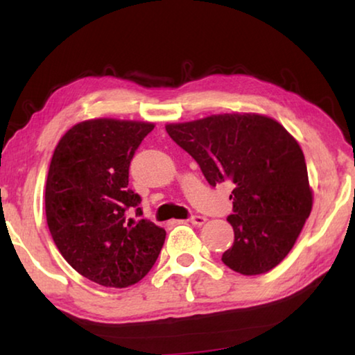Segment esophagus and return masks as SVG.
<instances>
[{
  "instance_id": "34e87169",
  "label": "esophagus",
  "mask_w": 355,
  "mask_h": 355,
  "mask_svg": "<svg viewBox=\"0 0 355 355\" xmlns=\"http://www.w3.org/2000/svg\"><path fill=\"white\" fill-rule=\"evenodd\" d=\"M189 222H191L192 225L200 227V225L205 224L207 218H205V216H200V214H194V216H191V218H189Z\"/></svg>"
}]
</instances>
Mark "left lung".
I'll list each match as a JSON object with an SVG mask.
<instances>
[{
	"label": "left lung",
	"instance_id": "1",
	"mask_svg": "<svg viewBox=\"0 0 355 355\" xmlns=\"http://www.w3.org/2000/svg\"><path fill=\"white\" fill-rule=\"evenodd\" d=\"M167 135L200 166L207 182L233 186L235 232L222 261L233 271H271L293 249L310 216L313 196L296 139L260 114H218L166 125Z\"/></svg>",
	"mask_w": 355,
	"mask_h": 355
}]
</instances>
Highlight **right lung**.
<instances>
[{
  "label": "right lung",
  "instance_id": "obj_1",
  "mask_svg": "<svg viewBox=\"0 0 355 355\" xmlns=\"http://www.w3.org/2000/svg\"><path fill=\"white\" fill-rule=\"evenodd\" d=\"M153 123L95 119L71 127L53 153L45 213L53 241L76 272L127 288L147 275L166 239L147 219H127L141 196L128 188L130 163Z\"/></svg>",
  "mask_w": 355,
  "mask_h": 355
}]
</instances>
